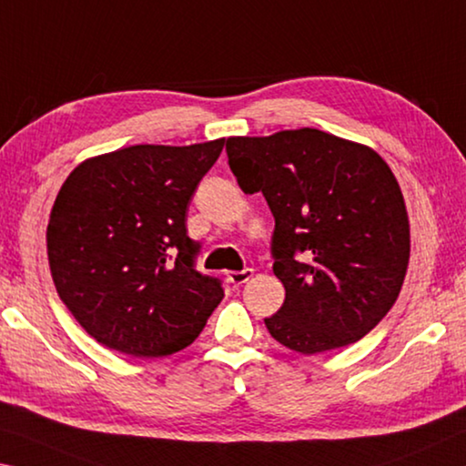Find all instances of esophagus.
I'll use <instances>...</instances> for the list:
<instances>
[{
  "instance_id": "esophagus-1",
  "label": "esophagus",
  "mask_w": 466,
  "mask_h": 466,
  "mask_svg": "<svg viewBox=\"0 0 466 466\" xmlns=\"http://www.w3.org/2000/svg\"><path fill=\"white\" fill-rule=\"evenodd\" d=\"M226 278H228V282H230V284L240 286V284H245V282H248L250 278H253V269L245 268V269H240V271H228Z\"/></svg>"
}]
</instances>
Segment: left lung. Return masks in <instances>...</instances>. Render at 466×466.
<instances>
[{"mask_svg":"<svg viewBox=\"0 0 466 466\" xmlns=\"http://www.w3.org/2000/svg\"><path fill=\"white\" fill-rule=\"evenodd\" d=\"M228 164L276 219L273 273L284 305L269 334L300 354L349 346L388 315L410 257V228L392 169L371 147L317 128L230 137Z\"/></svg>","mask_w":466,"mask_h":466,"instance_id":"obj_1","label":"left lung"}]
</instances>
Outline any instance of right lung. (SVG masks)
<instances>
[{
  "instance_id": "1",
  "label": "right lung",
  "mask_w": 466,
  "mask_h": 466,
  "mask_svg": "<svg viewBox=\"0 0 466 466\" xmlns=\"http://www.w3.org/2000/svg\"><path fill=\"white\" fill-rule=\"evenodd\" d=\"M226 138L135 145L72 169L47 226L56 290L99 344L138 359L174 354L201 334L221 299L195 269L187 211Z\"/></svg>"
}]
</instances>
